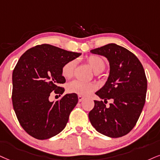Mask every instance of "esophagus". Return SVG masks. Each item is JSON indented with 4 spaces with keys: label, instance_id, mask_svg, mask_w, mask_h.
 I'll list each match as a JSON object with an SVG mask.
<instances>
[{
    "label": "esophagus",
    "instance_id": "1",
    "mask_svg": "<svg viewBox=\"0 0 160 160\" xmlns=\"http://www.w3.org/2000/svg\"><path fill=\"white\" fill-rule=\"evenodd\" d=\"M78 102H82V100H83L84 98V97H83L82 96H78Z\"/></svg>",
    "mask_w": 160,
    "mask_h": 160
}]
</instances>
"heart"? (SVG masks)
Returning <instances> with one entry per match:
<instances>
[{
    "label": "heart",
    "mask_w": 160,
    "mask_h": 160,
    "mask_svg": "<svg viewBox=\"0 0 160 160\" xmlns=\"http://www.w3.org/2000/svg\"><path fill=\"white\" fill-rule=\"evenodd\" d=\"M87 62L94 72L98 73L105 69L106 62L102 57L91 55L87 58ZM76 61L71 60L65 63L62 68V74L65 78H70L73 76L76 68ZM96 86L92 82H84L80 80H74L68 85V90L71 93H76L79 96H88L95 90Z\"/></svg>",
    "instance_id": "heart-1"
}]
</instances>
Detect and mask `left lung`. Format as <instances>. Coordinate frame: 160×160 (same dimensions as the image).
<instances>
[{"mask_svg":"<svg viewBox=\"0 0 160 160\" xmlns=\"http://www.w3.org/2000/svg\"><path fill=\"white\" fill-rule=\"evenodd\" d=\"M105 56L110 63V75L104 87L96 92L103 101L94 100L89 113L91 125L102 134L118 138L134 128L145 105L147 78L142 64L137 56L116 44L90 50ZM108 99H113L106 106Z\"/></svg>","mask_w":160,"mask_h":160,"instance_id":"8db88e82","label":"left lung"}]
</instances>
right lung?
Wrapping results in <instances>:
<instances>
[{"mask_svg":"<svg viewBox=\"0 0 160 160\" xmlns=\"http://www.w3.org/2000/svg\"><path fill=\"white\" fill-rule=\"evenodd\" d=\"M80 55L43 44L29 49L19 58L12 72V100L20 125L29 135L47 139L65 128L78 96L66 94L56 102L49 97L52 91L63 94V65Z\"/></svg>","mask_w":160,"mask_h":160,"instance_id":"right-lung-1","label":"right lung"}]
</instances>
